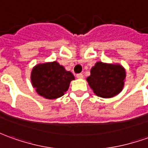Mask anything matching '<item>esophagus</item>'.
<instances>
[{
  "label": "esophagus",
  "mask_w": 148,
  "mask_h": 148,
  "mask_svg": "<svg viewBox=\"0 0 148 148\" xmlns=\"http://www.w3.org/2000/svg\"><path fill=\"white\" fill-rule=\"evenodd\" d=\"M76 77H77V78H83V74H77V75H76Z\"/></svg>",
  "instance_id": "obj_1"
}]
</instances>
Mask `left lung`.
I'll return each mask as SVG.
<instances>
[{
	"label": "left lung",
	"instance_id": "left-lung-1",
	"mask_svg": "<svg viewBox=\"0 0 148 148\" xmlns=\"http://www.w3.org/2000/svg\"><path fill=\"white\" fill-rule=\"evenodd\" d=\"M125 79L126 70L120 64L97 62L91 68L86 81L96 95L110 99L123 90Z\"/></svg>",
	"mask_w": 148,
	"mask_h": 148
}]
</instances>
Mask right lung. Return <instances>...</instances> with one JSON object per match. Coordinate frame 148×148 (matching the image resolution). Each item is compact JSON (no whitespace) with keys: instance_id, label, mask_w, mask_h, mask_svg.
Here are the masks:
<instances>
[{"instance_id":"obj_1","label":"right lung","mask_w":148,"mask_h":148,"mask_svg":"<svg viewBox=\"0 0 148 148\" xmlns=\"http://www.w3.org/2000/svg\"><path fill=\"white\" fill-rule=\"evenodd\" d=\"M30 79L39 95L47 99H56L64 95L74 76L54 61L36 65L31 71Z\"/></svg>"}]
</instances>
